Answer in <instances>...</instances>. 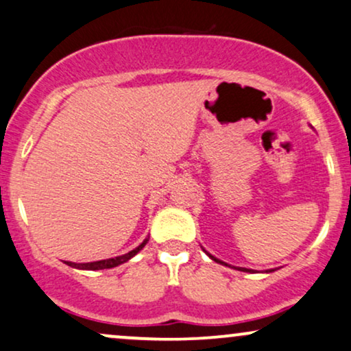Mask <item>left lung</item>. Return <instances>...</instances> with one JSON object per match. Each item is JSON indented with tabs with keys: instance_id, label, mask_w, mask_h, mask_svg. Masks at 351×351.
<instances>
[{
	"instance_id": "1",
	"label": "left lung",
	"mask_w": 351,
	"mask_h": 351,
	"mask_svg": "<svg viewBox=\"0 0 351 351\" xmlns=\"http://www.w3.org/2000/svg\"><path fill=\"white\" fill-rule=\"evenodd\" d=\"M207 254H208V252H207ZM208 256H210V254H208ZM210 257H212V259H214V261H215V263H220V264H223V265H228V264L221 263V261H219V259H215V257H214V256H210ZM238 270H243V272H252V270H250V269H245V267H238ZM269 272H270V270H269Z\"/></svg>"
}]
</instances>
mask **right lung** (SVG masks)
Segmentation results:
<instances>
[{
    "label": "right lung",
    "mask_w": 351,
    "mask_h": 351,
    "mask_svg": "<svg viewBox=\"0 0 351 351\" xmlns=\"http://www.w3.org/2000/svg\"><path fill=\"white\" fill-rule=\"evenodd\" d=\"M145 243H147V239L143 243V245H139L136 247V250H132L128 252V254H123L119 257H112V259H105V261H97V263H86V264H76V263H68L66 261V264L71 265V267L74 269H84V270H100V269H112V267H117V265L126 263V261H130L132 256H136L137 252L143 250Z\"/></svg>",
    "instance_id": "right-lung-1"
}]
</instances>
